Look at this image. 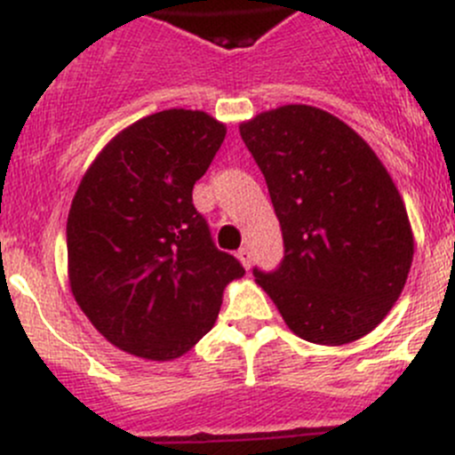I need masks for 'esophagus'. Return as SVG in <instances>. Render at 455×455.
<instances>
[{
	"instance_id": "1",
	"label": "esophagus",
	"mask_w": 455,
	"mask_h": 455,
	"mask_svg": "<svg viewBox=\"0 0 455 455\" xmlns=\"http://www.w3.org/2000/svg\"><path fill=\"white\" fill-rule=\"evenodd\" d=\"M237 259L242 261V266H244V268H251V264H253V255H251V249H240L237 251Z\"/></svg>"
}]
</instances>
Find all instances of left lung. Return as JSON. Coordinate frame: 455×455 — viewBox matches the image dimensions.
<instances>
[{"label": "left lung", "instance_id": "1", "mask_svg": "<svg viewBox=\"0 0 455 455\" xmlns=\"http://www.w3.org/2000/svg\"><path fill=\"white\" fill-rule=\"evenodd\" d=\"M283 237V259L253 268L288 328L319 346L371 332L414 259L410 218L370 145L332 114L283 105L242 123Z\"/></svg>", "mask_w": 455, "mask_h": 455}]
</instances>
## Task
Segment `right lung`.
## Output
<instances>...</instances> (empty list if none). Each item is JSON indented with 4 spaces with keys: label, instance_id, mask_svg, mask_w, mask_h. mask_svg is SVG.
Instances as JSON below:
<instances>
[{
    "label": "right lung",
    "instance_id": "right-lung-1",
    "mask_svg": "<svg viewBox=\"0 0 455 455\" xmlns=\"http://www.w3.org/2000/svg\"><path fill=\"white\" fill-rule=\"evenodd\" d=\"M227 127L198 109L140 118L105 145L68 215L72 295L121 350L178 359L218 319L244 268L213 244L194 206Z\"/></svg>",
    "mask_w": 455,
    "mask_h": 455
}]
</instances>
